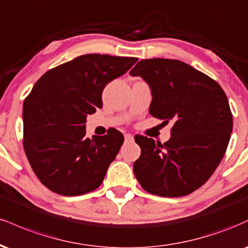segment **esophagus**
I'll return each instance as SVG.
<instances>
[{"instance_id": "esophagus-1", "label": "esophagus", "mask_w": 248, "mask_h": 248, "mask_svg": "<svg viewBox=\"0 0 248 248\" xmlns=\"http://www.w3.org/2000/svg\"><path fill=\"white\" fill-rule=\"evenodd\" d=\"M124 140L126 141H133L134 140V136L132 135V134H124Z\"/></svg>"}]
</instances>
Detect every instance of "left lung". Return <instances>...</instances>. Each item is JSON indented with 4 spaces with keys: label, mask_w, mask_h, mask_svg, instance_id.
Masks as SVG:
<instances>
[{
    "label": "left lung",
    "mask_w": 248,
    "mask_h": 248,
    "mask_svg": "<svg viewBox=\"0 0 248 248\" xmlns=\"http://www.w3.org/2000/svg\"><path fill=\"white\" fill-rule=\"evenodd\" d=\"M129 75L149 85L150 114L167 124L173 120L163 144L135 136L141 148L135 177L153 195H189L211 177L226 152L233 127L227 96L217 81L175 59H143Z\"/></svg>",
    "instance_id": "left-lung-1"
}]
</instances>
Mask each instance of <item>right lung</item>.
<instances>
[{
	"label": "right lung",
	"mask_w": 248,
	"mask_h": 248,
	"mask_svg": "<svg viewBox=\"0 0 248 248\" xmlns=\"http://www.w3.org/2000/svg\"><path fill=\"white\" fill-rule=\"evenodd\" d=\"M138 58L84 55L51 69L37 80L23 105V147L33 172L62 196L91 192L102 183L124 143L110 128L86 138V118L102 107V91Z\"/></svg>",
	"instance_id": "1"
}]
</instances>
